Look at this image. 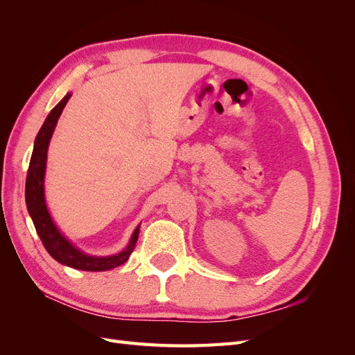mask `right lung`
Segmentation results:
<instances>
[{"mask_svg":"<svg viewBox=\"0 0 355 355\" xmlns=\"http://www.w3.org/2000/svg\"><path fill=\"white\" fill-rule=\"evenodd\" d=\"M71 94L68 93L55 108L51 110L49 116L46 118L44 124L40 128V132L35 137L34 151H32L31 163L28 168L26 176V188H25V197H26V207L32 218V222L35 225V230L40 235V239L44 244L49 254L56 259L58 262L75 268V270L81 271H106L112 270L115 266L123 265L128 256L135 250V245L139 237V227L135 230L132 240L128 243L127 249L121 253L108 256V257H94L84 254L63 237L58 231V228L53 223L49 210L46 207L44 201V171H46V159H47V148L53 130L58 124L59 116L68 103Z\"/></svg>","mask_w":355,"mask_h":355,"instance_id":"1","label":"right lung"}]
</instances>
